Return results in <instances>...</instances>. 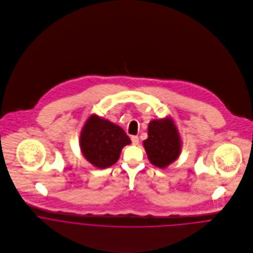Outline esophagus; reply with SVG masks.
Here are the masks:
<instances>
[{
    "mask_svg": "<svg viewBox=\"0 0 253 253\" xmlns=\"http://www.w3.org/2000/svg\"><path fill=\"white\" fill-rule=\"evenodd\" d=\"M131 142H132V144L133 145L138 144V143H139V138H138V136L132 135V136H131Z\"/></svg>",
    "mask_w": 253,
    "mask_h": 253,
    "instance_id": "1",
    "label": "esophagus"
}]
</instances>
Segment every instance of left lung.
Listing matches in <instances>:
<instances>
[{
  "instance_id": "8db88e82",
  "label": "left lung",
  "mask_w": 253,
  "mask_h": 253,
  "mask_svg": "<svg viewBox=\"0 0 253 253\" xmlns=\"http://www.w3.org/2000/svg\"><path fill=\"white\" fill-rule=\"evenodd\" d=\"M150 163L166 169L178 159L182 140L178 129L170 117L152 120L148 126V138L143 141Z\"/></svg>"
}]
</instances>
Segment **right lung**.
<instances>
[{
	"label": "right lung",
	"mask_w": 253,
	"mask_h": 253,
	"mask_svg": "<svg viewBox=\"0 0 253 253\" xmlns=\"http://www.w3.org/2000/svg\"><path fill=\"white\" fill-rule=\"evenodd\" d=\"M131 141L125 130L95 114L84 123L81 135V151L93 167L103 169L116 164L122 149Z\"/></svg>",
	"instance_id": "obj_1"
}]
</instances>
